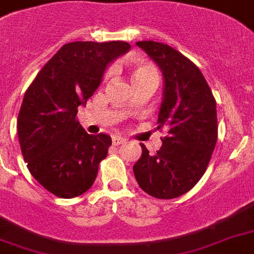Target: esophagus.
<instances>
[{"mask_svg": "<svg viewBox=\"0 0 254 254\" xmlns=\"http://www.w3.org/2000/svg\"><path fill=\"white\" fill-rule=\"evenodd\" d=\"M125 141H127V139L124 138V137H121V135H113V138H112V142H113L115 146H119V145L124 143Z\"/></svg>", "mask_w": 254, "mask_h": 254, "instance_id": "1", "label": "esophagus"}]
</instances>
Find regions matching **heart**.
I'll return each instance as SVG.
<instances>
[{
  "instance_id": "heart-1",
  "label": "heart",
  "mask_w": 254,
  "mask_h": 254,
  "mask_svg": "<svg viewBox=\"0 0 254 254\" xmlns=\"http://www.w3.org/2000/svg\"><path fill=\"white\" fill-rule=\"evenodd\" d=\"M149 73H157L155 68L153 65L147 64V63H139L133 68V77H139L149 75Z\"/></svg>"
}]
</instances>
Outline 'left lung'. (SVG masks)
I'll list each match as a JSON object with an SVG mask.
<instances>
[{"label": "left lung", "mask_w": 254, "mask_h": 254, "mask_svg": "<svg viewBox=\"0 0 254 254\" xmlns=\"http://www.w3.org/2000/svg\"><path fill=\"white\" fill-rule=\"evenodd\" d=\"M137 46L162 71L157 129L167 130V135L154 154L141 143L142 154L133 171L145 192L173 199L192 189L207 170L217 141L216 101L200 69L179 51L154 41Z\"/></svg>", "instance_id": "left-lung-1"}]
</instances>
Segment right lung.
<instances>
[{
  "instance_id": "1",
  "label": "right lung",
  "mask_w": 254,
  "mask_h": 254,
  "mask_svg": "<svg viewBox=\"0 0 254 254\" xmlns=\"http://www.w3.org/2000/svg\"><path fill=\"white\" fill-rule=\"evenodd\" d=\"M130 50L127 42L67 43L34 79L17 120L18 139L27 169L54 195L79 196L91 189L111 135L88 134L76 120L116 58Z\"/></svg>"
}]
</instances>
